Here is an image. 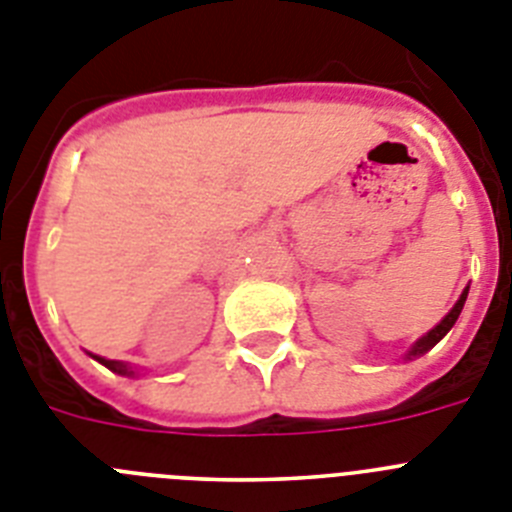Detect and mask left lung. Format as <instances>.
I'll return each instance as SVG.
<instances>
[{"mask_svg": "<svg viewBox=\"0 0 512 512\" xmlns=\"http://www.w3.org/2000/svg\"><path fill=\"white\" fill-rule=\"evenodd\" d=\"M467 292H469V287L464 289V292H461L459 302H456V305L451 307V312H449V315H446V318H443L441 323L436 325V328H433V330H428V333H425V336L420 338V341L415 343L413 348H410L408 359H410V356H420V354H425V351H431V348L436 346V343L441 341V338L446 336V333H449L451 328H454V323H456V318H459L461 307H464V302H467Z\"/></svg>", "mask_w": 512, "mask_h": 512, "instance_id": "1", "label": "left lung"}]
</instances>
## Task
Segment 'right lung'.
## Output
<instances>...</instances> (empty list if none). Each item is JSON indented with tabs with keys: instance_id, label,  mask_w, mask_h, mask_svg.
<instances>
[{
	"instance_id": "1",
	"label": "right lung",
	"mask_w": 512,
	"mask_h": 512,
	"mask_svg": "<svg viewBox=\"0 0 512 512\" xmlns=\"http://www.w3.org/2000/svg\"><path fill=\"white\" fill-rule=\"evenodd\" d=\"M94 359H97L99 364H104V366H107V369H112V372H117V374H133V369H130L128 364H120V361L102 359V356H94Z\"/></svg>"
}]
</instances>
